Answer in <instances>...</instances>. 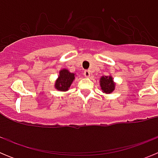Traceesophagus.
<instances>
[{"instance_id":"34e87169","label":"esophagus","mask_w":158,"mask_h":158,"mask_svg":"<svg viewBox=\"0 0 158 158\" xmlns=\"http://www.w3.org/2000/svg\"><path fill=\"white\" fill-rule=\"evenodd\" d=\"M84 76L85 77H89L91 76V73H90V71L89 70H85L84 72Z\"/></svg>"}]
</instances>
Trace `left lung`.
<instances>
[{
  "label": "left lung",
  "mask_w": 158,
  "mask_h": 158,
  "mask_svg": "<svg viewBox=\"0 0 158 158\" xmlns=\"http://www.w3.org/2000/svg\"><path fill=\"white\" fill-rule=\"evenodd\" d=\"M100 88H101L102 92L104 93H112L115 89V83L113 81V77L110 76H102L100 80Z\"/></svg>",
  "instance_id": "8db88e82"
}]
</instances>
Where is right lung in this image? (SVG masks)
I'll return each instance as SVG.
<instances>
[{
	"label": "right lung",
	"instance_id": "obj_1",
	"mask_svg": "<svg viewBox=\"0 0 158 158\" xmlns=\"http://www.w3.org/2000/svg\"><path fill=\"white\" fill-rule=\"evenodd\" d=\"M75 79V73L69 72V69H62L59 71L58 79L55 81L54 88L61 92L69 90L73 81Z\"/></svg>",
	"mask_w": 158,
	"mask_h": 158
}]
</instances>
